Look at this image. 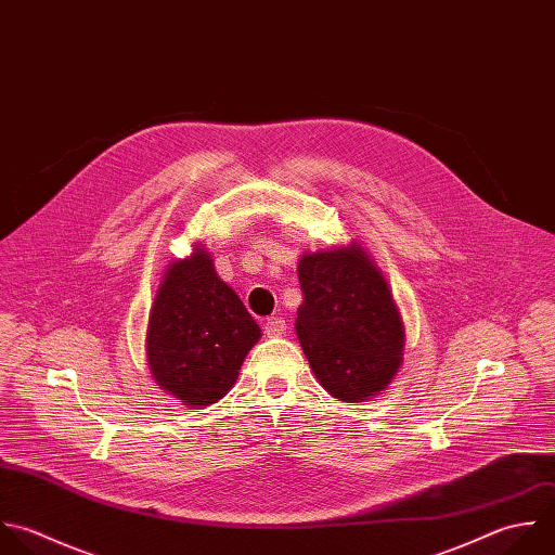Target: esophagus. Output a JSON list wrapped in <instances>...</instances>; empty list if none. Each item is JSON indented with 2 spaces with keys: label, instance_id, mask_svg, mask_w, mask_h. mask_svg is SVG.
Here are the masks:
<instances>
[{
  "label": "esophagus",
  "instance_id": "1",
  "mask_svg": "<svg viewBox=\"0 0 555 555\" xmlns=\"http://www.w3.org/2000/svg\"><path fill=\"white\" fill-rule=\"evenodd\" d=\"M263 328H266V335H268V337H281V335H285V331H287V322H285L283 318H268Z\"/></svg>",
  "mask_w": 555,
  "mask_h": 555
}]
</instances>
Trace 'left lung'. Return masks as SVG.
<instances>
[{"label": "left lung", "instance_id": "left-lung-1", "mask_svg": "<svg viewBox=\"0 0 555 555\" xmlns=\"http://www.w3.org/2000/svg\"><path fill=\"white\" fill-rule=\"evenodd\" d=\"M296 333L320 385L344 402L378 396L402 365L404 324L359 242L305 253Z\"/></svg>", "mask_w": 555, "mask_h": 555}]
</instances>
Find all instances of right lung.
Masks as SVG:
<instances>
[{"instance_id": "obj_1", "label": "right lung", "mask_w": 555, "mask_h": 555, "mask_svg": "<svg viewBox=\"0 0 555 555\" xmlns=\"http://www.w3.org/2000/svg\"><path fill=\"white\" fill-rule=\"evenodd\" d=\"M259 337V324L201 244L168 266L146 328V361L159 389L185 406L216 404Z\"/></svg>"}]
</instances>
